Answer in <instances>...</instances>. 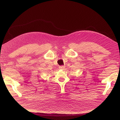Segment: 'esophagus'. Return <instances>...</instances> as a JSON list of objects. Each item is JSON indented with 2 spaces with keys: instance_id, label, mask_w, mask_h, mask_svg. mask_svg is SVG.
<instances>
[{
  "instance_id": "obj_1",
  "label": "esophagus",
  "mask_w": 120,
  "mask_h": 120,
  "mask_svg": "<svg viewBox=\"0 0 120 120\" xmlns=\"http://www.w3.org/2000/svg\"><path fill=\"white\" fill-rule=\"evenodd\" d=\"M60 69H64V68H65V66L64 65H61V66H59V67Z\"/></svg>"
}]
</instances>
